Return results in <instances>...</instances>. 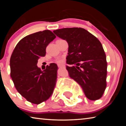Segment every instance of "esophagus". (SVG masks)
Wrapping results in <instances>:
<instances>
[{
  "mask_svg": "<svg viewBox=\"0 0 126 126\" xmlns=\"http://www.w3.org/2000/svg\"><path fill=\"white\" fill-rule=\"evenodd\" d=\"M58 67H59V68L62 67H63V64H58Z\"/></svg>",
  "mask_w": 126,
  "mask_h": 126,
  "instance_id": "1",
  "label": "esophagus"
}]
</instances>
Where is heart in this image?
Here are the masks:
<instances>
[{
	"mask_svg": "<svg viewBox=\"0 0 126 126\" xmlns=\"http://www.w3.org/2000/svg\"><path fill=\"white\" fill-rule=\"evenodd\" d=\"M57 62L58 63H62V62H63V60H61V59H59V60H58V61H57Z\"/></svg>",
	"mask_w": 126,
	"mask_h": 126,
	"instance_id": "1",
	"label": "heart"
}]
</instances>
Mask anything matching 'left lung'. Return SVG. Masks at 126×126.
<instances>
[{"label": "left lung", "instance_id": "obj_1", "mask_svg": "<svg viewBox=\"0 0 126 126\" xmlns=\"http://www.w3.org/2000/svg\"><path fill=\"white\" fill-rule=\"evenodd\" d=\"M68 44L66 65L70 78L82 88L87 98H101L106 87V57L101 42L82 28H66L53 31Z\"/></svg>", "mask_w": 126, "mask_h": 126}]
</instances>
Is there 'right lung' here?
Listing matches in <instances>:
<instances>
[{
    "label": "right lung",
    "mask_w": 126,
    "mask_h": 126,
    "mask_svg": "<svg viewBox=\"0 0 126 126\" xmlns=\"http://www.w3.org/2000/svg\"><path fill=\"white\" fill-rule=\"evenodd\" d=\"M49 30L27 35L16 44L10 59V77L17 91L28 101L38 104L47 100L54 90L58 67L47 65L44 71L37 66L40 57L55 38Z\"/></svg>",
    "instance_id": "right-lung-1"
}]
</instances>
